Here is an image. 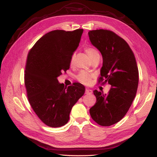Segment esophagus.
Masks as SVG:
<instances>
[{"label": "esophagus", "instance_id": "34e87169", "mask_svg": "<svg viewBox=\"0 0 157 157\" xmlns=\"http://www.w3.org/2000/svg\"><path fill=\"white\" fill-rule=\"evenodd\" d=\"M85 93L86 94H91L92 93V90L90 89H86V92Z\"/></svg>", "mask_w": 157, "mask_h": 157}]
</instances>
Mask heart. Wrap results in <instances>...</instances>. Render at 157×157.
Wrapping results in <instances>:
<instances>
[{
    "instance_id": "heart-1",
    "label": "heart",
    "mask_w": 157,
    "mask_h": 157,
    "mask_svg": "<svg viewBox=\"0 0 157 157\" xmlns=\"http://www.w3.org/2000/svg\"><path fill=\"white\" fill-rule=\"evenodd\" d=\"M86 54L88 55V56L90 59H92L93 56L94 55L98 54V52L96 51L94 48H88L86 49ZM73 61V59H71V62ZM92 75L91 73H90L87 71H82L78 75V80L82 82V84H86V85H88L91 83L92 81Z\"/></svg>"
}]
</instances>
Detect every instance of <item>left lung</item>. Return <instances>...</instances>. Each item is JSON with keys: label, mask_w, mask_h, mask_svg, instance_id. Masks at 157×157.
<instances>
[{"label": "left lung", "mask_w": 157, "mask_h": 157, "mask_svg": "<svg viewBox=\"0 0 157 157\" xmlns=\"http://www.w3.org/2000/svg\"><path fill=\"white\" fill-rule=\"evenodd\" d=\"M88 36L102 56L99 82L111 85L107 94L94 91L96 102L90 114L100 125L110 126L125 115L134 101L139 80L138 66L128 43L114 32L96 29L89 31Z\"/></svg>", "instance_id": "left-lung-1"}]
</instances>
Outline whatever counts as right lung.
Instances as JSON below:
<instances>
[{"instance_id": "right-lung-1", "label": "right lung", "mask_w": 157, "mask_h": 157, "mask_svg": "<svg viewBox=\"0 0 157 157\" xmlns=\"http://www.w3.org/2000/svg\"><path fill=\"white\" fill-rule=\"evenodd\" d=\"M82 33V29L51 31L40 38L28 55L24 82L28 101L40 119L52 128L68 122L72 107L85 92L79 83L67 88L57 79L69 69Z\"/></svg>"}]
</instances>
